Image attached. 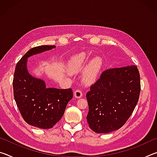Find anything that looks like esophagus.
<instances>
[{"label":"esophagus","instance_id":"esophagus-1","mask_svg":"<svg viewBox=\"0 0 157 157\" xmlns=\"http://www.w3.org/2000/svg\"><path fill=\"white\" fill-rule=\"evenodd\" d=\"M74 96L77 98H79L82 96V92L81 90L79 89H77L74 91Z\"/></svg>","mask_w":157,"mask_h":157}]
</instances>
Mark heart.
Masks as SVG:
<instances>
[{
	"label": "heart",
	"mask_w": 157,
	"mask_h": 157,
	"mask_svg": "<svg viewBox=\"0 0 157 157\" xmlns=\"http://www.w3.org/2000/svg\"><path fill=\"white\" fill-rule=\"evenodd\" d=\"M87 58L83 54L78 55L71 58L68 63L69 73L75 74L82 71L86 63ZM101 67V61L99 58H94L84 69L82 78L85 83L91 84L96 79Z\"/></svg>",
	"instance_id": "1"
}]
</instances>
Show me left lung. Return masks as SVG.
I'll list each match as a JSON object with an SVG mask.
<instances>
[{
	"label": "left lung",
	"instance_id": "left-lung-1",
	"mask_svg": "<svg viewBox=\"0 0 157 157\" xmlns=\"http://www.w3.org/2000/svg\"><path fill=\"white\" fill-rule=\"evenodd\" d=\"M140 74L136 66L107 69L86 93L87 122L95 133H109L123 127L139 101Z\"/></svg>",
	"mask_w": 157,
	"mask_h": 157
}]
</instances>
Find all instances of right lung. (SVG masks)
<instances>
[{"label": "right lung", "mask_w": 157, "mask_h": 157, "mask_svg": "<svg viewBox=\"0 0 157 157\" xmlns=\"http://www.w3.org/2000/svg\"><path fill=\"white\" fill-rule=\"evenodd\" d=\"M54 48L39 46L29 50L17 63L13 79L14 100L23 120L41 129L52 128L60 121L73 96L71 89L46 88L44 80L34 78L28 71V57Z\"/></svg>", "instance_id": "1"}]
</instances>
